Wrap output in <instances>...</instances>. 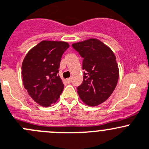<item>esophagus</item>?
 Instances as JSON below:
<instances>
[{"instance_id":"1","label":"esophagus","mask_w":149,"mask_h":149,"mask_svg":"<svg viewBox=\"0 0 149 149\" xmlns=\"http://www.w3.org/2000/svg\"><path fill=\"white\" fill-rule=\"evenodd\" d=\"M71 81H72L71 78H67V79H66V82H67V83H70V82H71Z\"/></svg>"}]
</instances>
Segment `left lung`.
<instances>
[{
    "label": "left lung",
    "mask_w": 149,
    "mask_h": 149,
    "mask_svg": "<svg viewBox=\"0 0 149 149\" xmlns=\"http://www.w3.org/2000/svg\"><path fill=\"white\" fill-rule=\"evenodd\" d=\"M83 58V82L77 87L82 102L96 107L107 100L117 86L119 68L116 56L109 47L95 38L73 43Z\"/></svg>",
    "instance_id": "8db88e82"
}]
</instances>
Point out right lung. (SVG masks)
Returning <instances> with one entry per match:
<instances>
[{
    "label": "right lung",
    "mask_w": 149,
    "mask_h": 149,
    "mask_svg": "<svg viewBox=\"0 0 149 149\" xmlns=\"http://www.w3.org/2000/svg\"><path fill=\"white\" fill-rule=\"evenodd\" d=\"M69 47L67 42L42 40L25 56L22 65L23 84L31 98L42 107L56 102L64 90L58 73L61 56Z\"/></svg>",
    "instance_id": "right-lung-1"
}]
</instances>
